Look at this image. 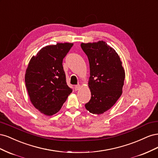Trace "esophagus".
Masks as SVG:
<instances>
[{
	"instance_id": "esophagus-1",
	"label": "esophagus",
	"mask_w": 158,
	"mask_h": 158,
	"mask_svg": "<svg viewBox=\"0 0 158 158\" xmlns=\"http://www.w3.org/2000/svg\"><path fill=\"white\" fill-rule=\"evenodd\" d=\"M74 88H75V90H78L80 88V85L78 84V85H76L74 86Z\"/></svg>"
}]
</instances>
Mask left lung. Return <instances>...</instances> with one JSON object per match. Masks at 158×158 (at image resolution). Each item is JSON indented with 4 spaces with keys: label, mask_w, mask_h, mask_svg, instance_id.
Listing matches in <instances>:
<instances>
[{
    "label": "left lung",
    "mask_w": 158,
    "mask_h": 158,
    "mask_svg": "<svg viewBox=\"0 0 158 158\" xmlns=\"http://www.w3.org/2000/svg\"><path fill=\"white\" fill-rule=\"evenodd\" d=\"M87 55L90 70L88 86L92 97L85 107L101 114L111 108L123 92L125 73L120 57L106 42L81 44Z\"/></svg>",
    "instance_id": "1"
}]
</instances>
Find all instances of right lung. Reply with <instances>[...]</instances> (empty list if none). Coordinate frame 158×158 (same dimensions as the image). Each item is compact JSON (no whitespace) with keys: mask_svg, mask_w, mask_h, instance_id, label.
Returning <instances> with one entry per match:
<instances>
[{"mask_svg":"<svg viewBox=\"0 0 158 158\" xmlns=\"http://www.w3.org/2000/svg\"><path fill=\"white\" fill-rule=\"evenodd\" d=\"M73 44L48 45L33 56L26 69V86L37 109L51 116L58 112L73 92L68 86L63 60Z\"/></svg>","mask_w":158,"mask_h":158,"instance_id":"right-lung-1","label":"right lung"}]
</instances>
